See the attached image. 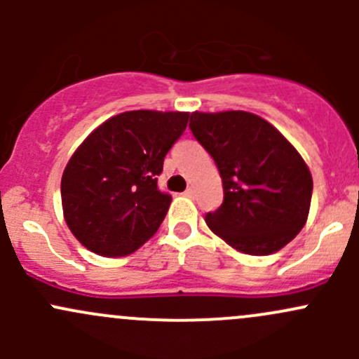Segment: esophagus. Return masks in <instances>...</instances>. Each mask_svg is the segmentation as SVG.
Instances as JSON below:
<instances>
[{"label":"esophagus","mask_w":359,"mask_h":359,"mask_svg":"<svg viewBox=\"0 0 359 359\" xmlns=\"http://www.w3.org/2000/svg\"><path fill=\"white\" fill-rule=\"evenodd\" d=\"M193 194H194L193 187H187V189L184 191V196H187V198H191V196H193Z\"/></svg>","instance_id":"esophagus-1"}]
</instances>
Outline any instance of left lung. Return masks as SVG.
Instances as JSON below:
<instances>
[{"label": "left lung", "instance_id": "1", "mask_svg": "<svg viewBox=\"0 0 359 359\" xmlns=\"http://www.w3.org/2000/svg\"><path fill=\"white\" fill-rule=\"evenodd\" d=\"M189 126L222 177L224 203L205 217L210 231L247 255L287 247L306 226L313 194L299 151L253 112L194 111Z\"/></svg>", "mask_w": 359, "mask_h": 359}]
</instances>
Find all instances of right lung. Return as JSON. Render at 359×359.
I'll list each match as a JSON object with an SVG mask.
<instances>
[{"label": "right lung", "mask_w": 359, "mask_h": 359, "mask_svg": "<svg viewBox=\"0 0 359 359\" xmlns=\"http://www.w3.org/2000/svg\"><path fill=\"white\" fill-rule=\"evenodd\" d=\"M187 121L182 111L119 112L79 144L64 168L60 196L83 247L126 257L154 236L172 203L158 191V175Z\"/></svg>", "instance_id": "add662e5"}]
</instances>
